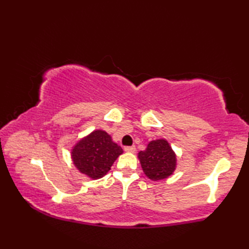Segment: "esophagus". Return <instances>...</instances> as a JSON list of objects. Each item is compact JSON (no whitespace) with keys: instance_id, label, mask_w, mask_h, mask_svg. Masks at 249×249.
<instances>
[{"instance_id":"obj_1","label":"esophagus","mask_w":249,"mask_h":249,"mask_svg":"<svg viewBox=\"0 0 249 249\" xmlns=\"http://www.w3.org/2000/svg\"><path fill=\"white\" fill-rule=\"evenodd\" d=\"M124 151L127 152V153H135L136 147L134 145L133 146H126V147H124Z\"/></svg>"}]
</instances>
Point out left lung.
<instances>
[{
    "instance_id": "1",
    "label": "left lung",
    "mask_w": 249,
    "mask_h": 249,
    "mask_svg": "<svg viewBox=\"0 0 249 249\" xmlns=\"http://www.w3.org/2000/svg\"><path fill=\"white\" fill-rule=\"evenodd\" d=\"M142 170L152 181L167 178L176 170L177 155L165 139L151 141L144 151L138 153Z\"/></svg>"
}]
</instances>
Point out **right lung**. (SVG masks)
Listing matches in <instances>:
<instances>
[{
	"instance_id": "add662e5",
	"label": "right lung",
	"mask_w": 249,
	"mask_h": 249,
	"mask_svg": "<svg viewBox=\"0 0 249 249\" xmlns=\"http://www.w3.org/2000/svg\"><path fill=\"white\" fill-rule=\"evenodd\" d=\"M123 150L104 130H94L79 140L71 150L73 165L81 173L97 179L108 173Z\"/></svg>"
}]
</instances>
